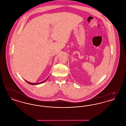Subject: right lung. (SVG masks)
Returning <instances> with one entry per match:
<instances>
[{
    "mask_svg": "<svg viewBox=\"0 0 126 126\" xmlns=\"http://www.w3.org/2000/svg\"><path fill=\"white\" fill-rule=\"evenodd\" d=\"M48 78H47L45 80H44V81H42V82H40V83H30V82H28V81H26V80H25L27 83H28V84H32V85H36V84H41L42 83H43V82H45L46 81V80L48 79Z\"/></svg>",
    "mask_w": 126,
    "mask_h": 126,
    "instance_id": "1",
    "label": "right lung"
}]
</instances>
